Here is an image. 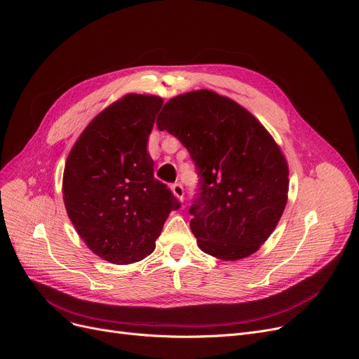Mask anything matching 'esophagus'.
Listing matches in <instances>:
<instances>
[{"label": "esophagus", "instance_id": "34e87169", "mask_svg": "<svg viewBox=\"0 0 359 359\" xmlns=\"http://www.w3.org/2000/svg\"><path fill=\"white\" fill-rule=\"evenodd\" d=\"M171 191H173V194H175V196L180 201V202H183V195H184V191H183V186L180 184V183H175V184H171Z\"/></svg>", "mask_w": 359, "mask_h": 359}]
</instances>
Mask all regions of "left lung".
Segmentation results:
<instances>
[{"instance_id":"1","label":"left lung","mask_w":359,"mask_h":359,"mask_svg":"<svg viewBox=\"0 0 359 359\" xmlns=\"http://www.w3.org/2000/svg\"><path fill=\"white\" fill-rule=\"evenodd\" d=\"M157 128L189 151L199 180L191 230L205 254L238 261L276 229L289 192V167L267 129L214 90L182 93L163 107Z\"/></svg>"}]
</instances>
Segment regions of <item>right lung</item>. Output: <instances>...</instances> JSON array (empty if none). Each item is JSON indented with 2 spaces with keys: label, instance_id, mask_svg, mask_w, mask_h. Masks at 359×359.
<instances>
[{
  "label": "right lung",
  "instance_id": "add662e5",
  "mask_svg": "<svg viewBox=\"0 0 359 359\" xmlns=\"http://www.w3.org/2000/svg\"><path fill=\"white\" fill-rule=\"evenodd\" d=\"M163 100L128 93L77 137L65 167L63 199L77 235L113 264H132L155 249L168 214L179 208L154 177L147 152Z\"/></svg>",
  "mask_w": 359,
  "mask_h": 359
}]
</instances>
